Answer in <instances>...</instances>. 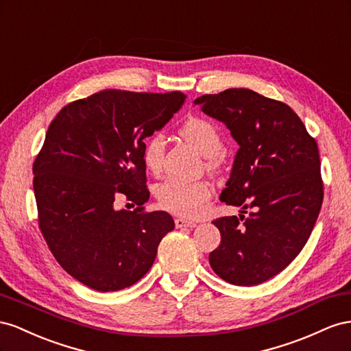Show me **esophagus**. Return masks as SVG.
I'll list each match as a JSON object with an SVG mask.
<instances>
[{
	"label": "esophagus",
	"instance_id": "obj_1",
	"mask_svg": "<svg viewBox=\"0 0 351 351\" xmlns=\"http://www.w3.org/2000/svg\"><path fill=\"white\" fill-rule=\"evenodd\" d=\"M175 225L179 229H186V228H195V222H191V220H185V219H176Z\"/></svg>",
	"mask_w": 351,
	"mask_h": 351
}]
</instances>
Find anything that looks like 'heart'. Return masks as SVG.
Returning a JSON list of instances; mask_svg holds the SVG:
<instances>
[{"instance_id": "obj_1", "label": "heart", "mask_w": 351, "mask_h": 351, "mask_svg": "<svg viewBox=\"0 0 351 351\" xmlns=\"http://www.w3.org/2000/svg\"><path fill=\"white\" fill-rule=\"evenodd\" d=\"M181 136L194 145L204 157H208L207 166L217 169V156L223 149V138L219 129L207 119L194 117L181 128ZM165 156V136L154 134L145 139L143 158L152 172H158ZM158 204L163 208L181 215L194 217L203 212L206 203L212 197V188L206 182H186L182 179L169 178L156 188Z\"/></svg>"}]
</instances>
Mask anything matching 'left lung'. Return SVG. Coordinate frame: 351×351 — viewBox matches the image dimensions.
I'll return each instance as SVG.
<instances>
[{"label":"left lung","instance_id":"left-lung-1","mask_svg":"<svg viewBox=\"0 0 351 351\" xmlns=\"http://www.w3.org/2000/svg\"><path fill=\"white\" fill-rule=\"evenodd\" d=\"M194 104L239 145L220 199L252 210L213 220L222 239L210 266L229 284H262L293 262L313 231L324 202L317 144L291 107L252 89L206 94Z\"/></svg>","mask_w":351,"mask_h":351}]
</instances>
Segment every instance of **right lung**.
I'll use <instances>...</instances> for the list:
<instances>
[{
  "instance_id": "1",
  "label": "right lung",
  "mask_w": 351,
  "mask_h": 351,
  "mask_svg": "<svg viewBox=\"0 0 351 351\" xmlns=\"http://www.w3.org/2000/svg\"><path fill=\"white\" fill-rule=\"evenodd\" d=\"M185 98L103 89L63 107L48 128L32 169L39 229L60 266L95 291L138 282L173 231L169 213L144 210L143 152ZM122 196L137 207L117 210Z\"/></svg>"
}]
</instances>
